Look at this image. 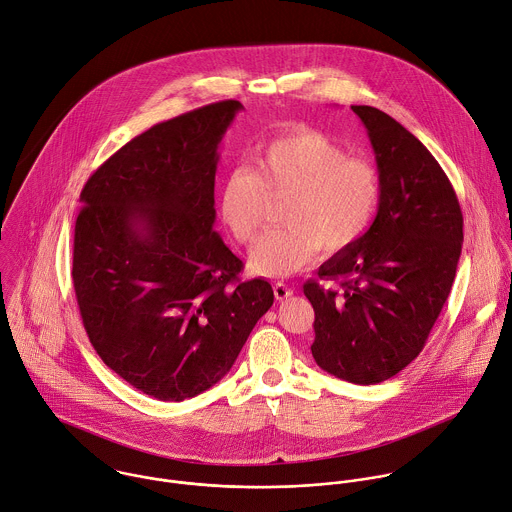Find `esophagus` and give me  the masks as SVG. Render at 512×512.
Returning a JSON list of instances; mask_svg holds the SVG:
<instances>
[{
	"label": "esophagus",
	"instance_id": "esophagus-1",
	"mask_svg": "<svg viewBox=\"0 0 512 512\" xmlns=\"http://www.w3.org/2000/svg\"><path fill=\"white\" fill-rule=\"evenodd\" d=\"M292 294H294V290H292L288 284H284V282H276V284H274V296H276L278 302L288 300Z\"/></svg>",
	"mask_w": 512,
	"mask_h": 512
}]
</instances>
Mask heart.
I'll return each mask as SVG.
<instances>
[{
    "label": "heart",
    "mask_w": 512,
    "mask_h": 512,
    "mask_svg": "<svg viewBox=\"0 0 512 512\" xmlns=\"http://www.w3.org/2000/svg\"><path fill=\"white\" fill-rule=\"evenodd\" d=\"M280 230L268 232L250 254L252 272L284 278L304 270L322 248L336 254L356 244L372 226L382 202V176L374 162L348 156L318 130L284 134L252 160V170H232L218 190V214L240 244H252L268 202L288 198Z\"/></svg>",
    "instance_id": "1"
}]
</instances>
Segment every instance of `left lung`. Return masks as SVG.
I'll return each instance as SVG.
<instances>
[{"label":"left lung","mask_w":512,"mask_h":512,"mask_svg":"<svg viewBox=\"0 0 512 512\" xmlns=\"http://www.w3.org/2000/svg\"><path fill=\"white\" fill-rule=\"evenodd\" d=\"M382 176V202L368 232L304 284L314 308L316 364L376 384L408 366L450 294L462 250V212L434 156L388 114L352 106Z\"/></svg>","instance_id":"left-lung-1"}]
</instances>
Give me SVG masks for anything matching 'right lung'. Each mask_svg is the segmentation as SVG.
Segmentation results:
<instances>
[{"label": "right lung", "mask_w": 512, "mask_h": 512, "mask_svg": "<svg viewBox=\"0 0 512 512\" xmlns=\"http://www.w3.org/2000/svg\"><path fill=\"white\" fill-rule=\"evenodd\" d=\"M244 106L224 100L152 126L86 182L74 232V290L106 366L180 402L230 372L272 286L240 280L214 232L218 146Z\"/></svg>", "instance_id": "obj_1"}]
</instances>
